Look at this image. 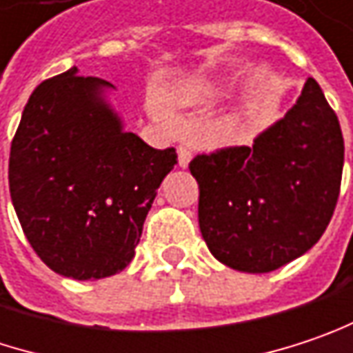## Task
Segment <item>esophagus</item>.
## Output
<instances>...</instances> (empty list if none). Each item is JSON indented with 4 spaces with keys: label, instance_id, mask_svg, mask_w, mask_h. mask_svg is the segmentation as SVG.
Wrapping results in <instances>:
<instances>
[{
    "label": "esophagus",
    "instance_id": "1",
    "mask_svg": "<svg viewBox=\"0 0 353 353\" xmlns=\"http://www.w3.org/2000/svg\"><path fill=\"white\" fill-rule=\"evenodd\" d=\"M179 166H183V168H187L190 163V159H192V150H190V146L187 144H179Z\"/></svg>",
    "mask_w": 353,
    "mask_h": 353
}]
</instances>
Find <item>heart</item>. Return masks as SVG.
<instances>
[{
	"mask_svg": "<svg viewBox=\"0 0 353 353\" xmlns=\"http://www.w3.org/2000/svg\"><path fill=\"white\" fill-rule=\"evenodd\" d=\"M196 92H199L201 96H207V94H209L211 90H209V88H203V86H201V88H196Z\"/></svg>",
	"mask_w": 353,
	"mask_h": 353,
	"instance_id": "b5f03b06",
	"label": "heart"
}]
</instances>
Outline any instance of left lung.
I'll return each mask as SVG.
<instances>
[{
	"instance_id": "left-lung-1",
	"label": "left lung",
	"mask_w": 353,
	"mask_h": 353,
	"mask_svg": "<svg viewBox=\"0 0 353 353\" xmlns=\"http://www.w3.org/2000/svg\"><path fill=\"white\" fill-rule=\"evenodd\" d=\"M199 227L214 257L269 273L310 251L340 196L343 137L314 78L295 106L253 140L196 154Z\"/></svg>"
}]
</instances>
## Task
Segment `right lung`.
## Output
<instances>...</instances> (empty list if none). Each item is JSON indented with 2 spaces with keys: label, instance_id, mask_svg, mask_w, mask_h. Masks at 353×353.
Listing matches in <instances>:
<instances>
[{
  "label": "right lung",
  "instance_id": "obj_1",
  "mask_svg": "<svg viewBox=\"0 0 353 353\" xmlns=\"http://www.w3.org/2000/svg\"><path fill=\"white\" fill-rule=\"evenodd\" d=\"M110 82L70 68L32 92L10 152L19 225L52 271L102 279L132 261L176 150H157L104 100Z\"/></svg>",
  "mask_w": 353,
  "mask_h": 353
}]
</instances>
